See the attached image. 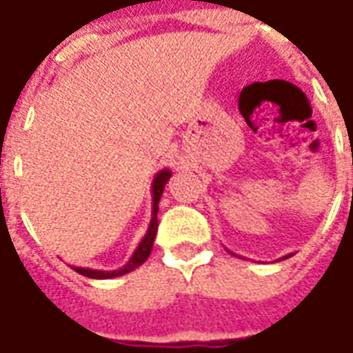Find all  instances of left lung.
<instances>
[{
    "label": "left lung",
    "mask_w": 353,
    "mask_h": 353,
    "mask_svg": "<svg viewBox=\"0 0 353 353\" xmlns=\"http://www.w3.org/2000/svg\"><path fill=\"white\" fill-rule=\"evenodd\" d=\"M227 252H229V250H227ZM229 253H232V252H229ZM232 255H234V253H232ZM291 255H293V253H289V255H285V257H281L280 261H283V259H288V257H291Z\"/></svg>",
    "instance_id": "obj_1"
}]
</instances>
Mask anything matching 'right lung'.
Wrapping results in <instances>:
<instances>
[{"instance_id": "1", "label": "right lung", "mask_w": 353, "mask_h": 353, "mask_svg": "<svg viewBox=\"0 0 353 353\" xmlns=\"http://www.w3.org/2000/svg\"><path fill=\"white\" fill-rule=\"evenodd\" d=\"M172 177V172L168 168L161 170L153 179L151 185V196H153V212H151V223H149V229H147L145 236L141 238V242L136 248V252L132 253V257L128 263L117 270H94V268H83V266H73L75 272L83 274L87 278H94V280H109V278H117V276H123L132 270H136L138 266H141L147 261V257L153 252L154 236H157V230H159V221H157V212H159V202H161L162 191H164V185L168 183V179Z\"/></svg>"}]
</instances>
